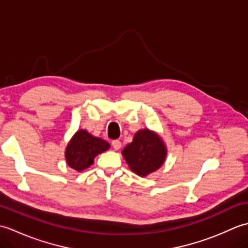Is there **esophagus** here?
Returning <instances> with one entry per match:
<instances>
[{"mask_svg": "<svg viewBox=\"0 0 248 248\" xmlns=\"http://www.w3.org/2000/svg\"><path fill=\"white\" fill-rule=\"evenodd\" d=\"M112 146H113V148H114L115 150H118V149H120V147H121L120 140H114L112 141Z\"/></svg>", "mask_w": 248, "mask_h": 248, "instance_id": "34e87169", "label": "esophagus"}]
</instances>
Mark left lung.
<instances>
[{"instance_id":"obj_1","label":"left lung","mask_w":248,"mask_h":248,"mask_svg":"<svg viewBox=\"0 0 248 248\" xmlns=\"http://www.w3.org/2000/svg\"><path fill=\"white\" fill-rule=\"evenodd\" d=\"M166 147L157 134L148 129L135 133L132 143L123 150V155L130 170L136 175L146 177L159 170L165 161Z\"/></svg>"}]
</instances>
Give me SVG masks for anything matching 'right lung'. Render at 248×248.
I'll use <instances>...</instances> for the list:
<instances>
[{
    "label": "right lung",
    "mask_w": 248,
    "mask_h": 248,
    "mask_svg": "<svg viewBox=\"0 0 248 248\" xmlns=\"http://www.w3.org/2000/svg\"><path fill=\"white\" fill-rule=\"evenodd\" d=\"M109 144L102 139L94 138L86 130H78L68 144L65 157L67 164L77 171H82L93 164L99 154L107 151Z\"/></svg>",
    "instance_id": "obj_1"
}]
</instances>
